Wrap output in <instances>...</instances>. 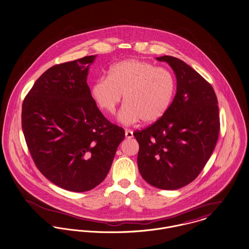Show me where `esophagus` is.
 <instances>
[{
    "instance_id": "obj_1",
    "label": "esophagus",
    "mask_w": 249,
    "mask_h": 249,
    "mask_svg": "<svg viewBox=\"0 0 249 249\" xmlns=\"http://www.w3.org/2000/svg\"><path fill=\"white\" fill-rule=\"evenodd\" d=\"M125 138H126V139H132V130H130V129H126V130H125Z\"/></svg>"
}]
</instances>
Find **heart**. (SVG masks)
<instances>
[{
    "label": "heart",
    "mask_w": 249,
    "mask_h": 249,
    "mask_svg": "<svg viewBox=\"0 0 249 249\" xmlns=\"http://www.w3.org/2000/svg\"><path fill=\"white\" fill-rule=\"evenodd\" d=\"M174 74L165 68L141 59H126L112 65L107 77L91 86V97L100 109L112 114L124 95L118 121L132 124L140 120L152 124L164 116L176 94Z\"/></svg>",
    "instance_id": "obj_1"
}]
</instances>
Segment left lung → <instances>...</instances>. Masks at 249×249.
I'll return each mask as SVG.
<instances>
[{
  "mask_svg": "<svg viewBox=\"0 0 249 249\" xmlns=\"http://www.w3.org/2000/svg\"><path fill=\"white\" fill-rule=\"evenodd\" d=\"M177 92L164 116L133 133L139 142L138 168L142 178L162 190H178L194 181L211 158L220 130L215 92L196 71L170 55Z\"/></svg>",
  "mask_w": 249,
  "mask_h": 249,
  "instance_id": "1",
  "label": "left lung"
}]
</instances>
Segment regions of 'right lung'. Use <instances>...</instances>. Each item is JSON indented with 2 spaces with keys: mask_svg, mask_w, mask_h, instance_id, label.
<instances>
[{
  "mask_svg": "<svg viewBox=\"0 0 249 249\" xmlns=\"http://www.w3.org/2000/svg\"><path fill=\"white\" fill-rule=\"evenodd\" d=\"M95 58L51 67L22 104L21 127L35 164L51 182L76 193L106 178L124 139L91 97L87 77Z\"/></svg>",
  "mask_w": 249,
  "mask_h": 249,
  "instance_id": "1",
  "label": "right lung"
}]
</instances>
